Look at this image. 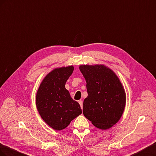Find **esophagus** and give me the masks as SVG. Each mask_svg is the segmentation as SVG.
I'll return each instance as SVG.
<instances>
[{"mask_svg": "<svg viewBox=\"0 0 156 156\" xmlns=\"http://www.w3.org/2000/svg\"><path fill=\"white\" fill-rule=\"evenodd\" d=\"M78 103H79L80 105V106H81V108L82 109L83 108V101H79Z\"/></svg>", "mask_w": 156, "mask_h": 156, "instance_id": "1", "label": "esophagus"}]
</instances>
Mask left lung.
Returning <instances> with one entry per match:
<instances>
[{"label": "left lung", "mask_w": 156, "mask_h": 156, "mask_svg": "<svg viewBox=\"0 0 156 156\" xmlns=\"http://www.w3.org/2000/svg\"><path fill=\"white\" fill-rule=\"evenodd\" d=\"M79 69L87 83L84 116L101 129L112 127L122 117L126 106L122 83L112 70L103 65H80Z\"/></svg>", "instance_id": "obj_1"}]
</instances>
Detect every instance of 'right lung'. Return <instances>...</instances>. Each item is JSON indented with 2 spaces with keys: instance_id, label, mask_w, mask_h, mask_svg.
<instances>
[{
  "instance_id": "obj_1",
  "label": "right lung",
  "mask_w": 156,
  "mask_h": 156,
  "mask_svg": "<svg viewBox=\"0 0 156 156\" xmlns=\"http://www.w3.org/2000/svg\"><path fill=\"white\" fill-rule=\"evenodd\" d=\"M73 66L55 69L44 78L37 93L36 104L41 118L53 129L59 131L82 114L79 103L71 98L65 83Z\"/></svg>"
}]
</instances>
